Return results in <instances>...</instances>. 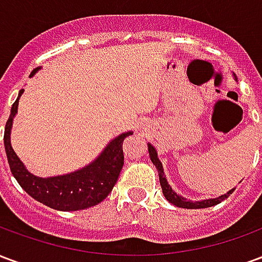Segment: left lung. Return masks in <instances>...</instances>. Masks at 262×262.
I'll list each match as a JSON object with an SVG mask.
<instances>
[{
  "label": "left lung",
  "mask_w": 262,
  "mask_h": 262,
  "mask_svg": "<svg viewBox=\"0 0 262 262\" xmlns=\"http://www.w3.org/2000/svg\"><path fill=\"white\" fill-rule=\"evenodd\" d=\"M148 154H150V159L153 161V164L156 165V168L159 170V177H160V184H161V188H163V193H164L165 199L171 202L172 205H176L178 208H185V209H203V208H210V206H214V205H217L222 201H225L226 198L229 196L234 189H231L225 195H222L219 198H214V199H206V201H201V202H192V201H188L185 198L180 196V195H177L174 191H172V188L168 185V182H167V178L164 176V170H163V164H161V161L157 157V151H156V148L151 146V144H148Z\"/></svg>",
  "instance_id": "8db88e82"
}]
</instances>
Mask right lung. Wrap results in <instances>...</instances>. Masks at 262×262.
I'll return each instance as SVG.
<instances>
[{
	"mask_svg": "<svg viewBox=\"0 0 262 262\" xmlns=\"http://www.w3.org/2000/svg\"><path fill=\"white\" fill-rule=\"evenodd\" d=\"M36 70H33L31 75L35 74ZM22 92L24 90H20L16 101L12 103L11 115L7 120L4 132V146L7 151L9 168L15 180L32 198L56 210H81L102 202L115 187L123 167V140L133 133H122L120 136L114 139L101 153V156L82 170L50 178H39L32 176L24 167L22 161L18 159L9 142L12 119L18 111V102Z\"/></svg>",
	"mask_w": 262,
	"mask_h": 262,
	"instance_id": "add662e5",
	"label": "right lung"
}]
</instances>
